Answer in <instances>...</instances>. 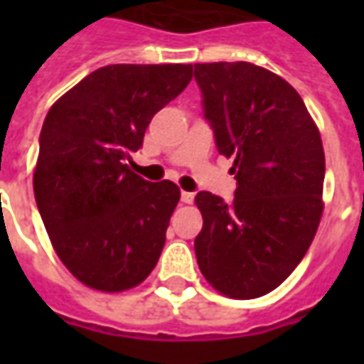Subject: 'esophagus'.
<instances>
[{
	"instance_id": "obj_1",
	"label": "esophagus",
	"mask_w": 364,
	"mask_h": 364,
	"mask_svg": "<svg viewBox=\"0 0 364 364\" xmlns=\"http://www.w3.org/2000/svg\"><path fill=\"white\" fill-rule=\"evenodd\" d=\"M193 198H195V195H193V193L181 191V203H185V205H191V203H193Z\"/></svg>"
}]
</instances>
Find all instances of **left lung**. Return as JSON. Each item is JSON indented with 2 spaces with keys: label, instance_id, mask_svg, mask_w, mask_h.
Returning <instances> with one entry per match:
<instances>
[{
  "label": "left lung",
  "instance_id": "8db88e82",
  "mask_svg": "<svg viewBox=\"0 0 364 364\" xmlns=\"http://www.w3.org/2000/svg\"><path fill=\"white\" fill-rule=\"evenodd\" d=\"M216 150L234 158L232 203L200 191L198 269L237 300L267 294L289 277L320 224L326 158L296 90L250 62L195 64Z\"/></svg>",
  "mask_w": 364,
  "mask_h": 364
}]
</instances>
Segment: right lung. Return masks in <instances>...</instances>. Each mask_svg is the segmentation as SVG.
<instances>
[{"mask_svg": "<svg viewBox=\"0 0 364 364\" xmlns=\"http://www.w3.org/2000/svg\"><path fill=\"white\" fill-rule=\"evenodd\" d=\"M191 64H112L60 97L44 119L33 187L62 263L103 292L132 289L166 244L179 187L151 183L127 159L154 114L193 77Z\"/></svg>", "mask_w": 364, "mask_h": 364, "instance_id": "1", "label": "right lung"}]
</instances>
